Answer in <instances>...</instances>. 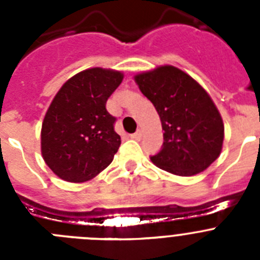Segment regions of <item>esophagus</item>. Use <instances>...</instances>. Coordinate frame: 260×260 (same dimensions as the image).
I'll use <instances>...</instances> for the list:
<instances>
[{"label": "esophagus", "mask_w": 260, "mask_h": 260, "mask_svg": "<svg viewBox=\"0 0 260 260\" xmlns=\"http://www.w3.org/2000/svg\"><path fill=\"white\" fill-rule=\"evenodd\" d=\"M130 137L133 138V139H135V141H141L142 139V132L141 130H137V132L134 133V134H132Z\"/></svg>", "instance_id": "obj_1"}]
</instances>
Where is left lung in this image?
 Here are the masks:
<instances>
[{
    "label": "left lung",
    "mask_w": 260,
    "mask_h": 260,
    "mask_svg": "<svg viewBox=\"0 0 260 260\" xmlns=\"http://www.w3.org/2000/svg\"><path fill=\"white\" fill-rule=\"evenodd\" d=\"M135 82L156 108L164 130L161 150L151 161L177 176L207 169L221 152L224 123L203 87L169 65L135 75Z\"/></svg>",
    "instance_id": "left-lung-1"
}]
</instances>
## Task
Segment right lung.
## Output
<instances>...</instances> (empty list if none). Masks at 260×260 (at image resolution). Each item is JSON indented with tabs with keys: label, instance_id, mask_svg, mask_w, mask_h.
Segmentation results:
<instances>
[{
	"label": "right lung",
	"instance_id": "1",
	"mask_svg": "<svg viewBox=\"0 0 260 260\" xmlns=\"http://www.w3.org/2000/svg\"><path fill=\"white\" fill-rule=\"evenodd\" d=\"M122 79L119 71L87 69L54 96L41 127V155L59 178L86 182L112 162L121 137L105 104Z\"/></svg>",
	"mask_w": 260,
	"mask_h": 260
}]
</instances>
